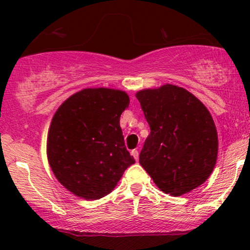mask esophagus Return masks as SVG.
<instances>
[{"mask_svg": "<svg viewBox=\"0 0 250 250\" xmlns=\"http://www.w3.org/2000/svg\"><path fill=\"white\" fill-rule=\"evenodd\" d=\"M131 155H133L134 156V159L136 160H139V150H137V149H134V150H131Z\"/></svg>", "mask_w": 250, "mask_h": 250, "instance_id": "1", "label": "esophagus"}]
</instances>
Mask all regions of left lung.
Instances as JSON below:
<instances>
[{
    "label": "left lung",
    "instance_id": "obj_1",
    "mask_svg": "<svg viewBox=\"0 0 250 250\" xmlns=\"http://www.w3.org/2000/svg\"><path fill=\"white\" fill-rule=\"evenodd\" d=\"M150 134L140 165L166 194L181 196L206 182L217 159V133L210 113L186 89L165 84L136 94Z\"/></svg>",
    "mask_w": 250,
    "mask_h": 250
}]
</instances>
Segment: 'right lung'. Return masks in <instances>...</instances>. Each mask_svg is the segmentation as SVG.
Instances as JSON below:
<instances>
[{"instance_id": "1", "label": "right lung", "mask_w": 250, "mask_h": 250, "mask_svg": "<svg viewBox=\"0 0 250 250\" xmlns=\"http://www.w3.org/2000/svg\"><path fill=\"white\" fill-rule=\"evenodd\" d=\"M128 105L125 91L87 88L56 110L48 131V161L59 182L76 196H105L135 163L120 127Z\"/></svg>"}]
</instances>
